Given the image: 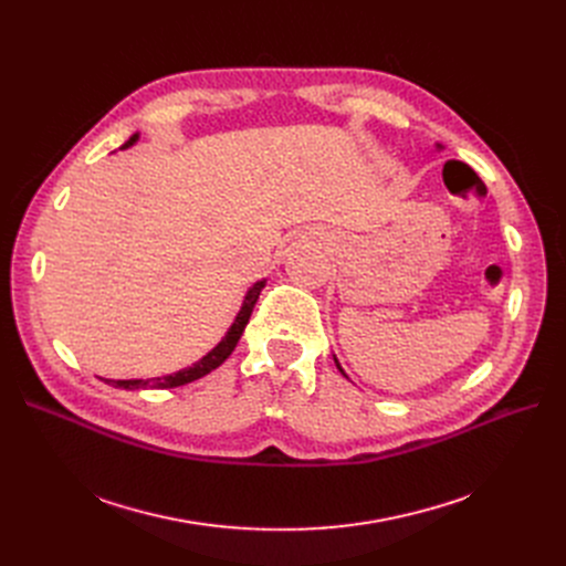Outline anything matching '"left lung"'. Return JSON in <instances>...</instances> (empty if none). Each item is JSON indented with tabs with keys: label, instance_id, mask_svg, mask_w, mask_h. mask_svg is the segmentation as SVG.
I'll return each mask as SVG.
<instances>
[{
	"label": "left lung",
	"instance_id": "8db88e82",
	"mask_svg": "<svg viewBox=\"0 0 566 566\" xmlns=\"http://www.w3.org/2000/svg\"><path fill=\"white\" fill-rule=\"evenodd\" d=\"M436 148H438V151H442V144H436ZM333 358H335V355H333ZM335 365H337V369H339V371L346 376V371L342 369V365H339V360H337V358H335ZM346 378H348V376H346Z\"/></svg>",
	"mask_w": 566,
	"mask_h": 566
}]
</instances>
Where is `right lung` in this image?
<instances>
[{
  "label": "right lung",
  "instance_id": "1",
  "mask_svg": "<svg viewBox=\"0 0 566 566\" xmlns=\"http://www.w3.org/2000/svg\"><path fill=\"white\" fill-rule=\"evenodd\" d=\"M137 142H139V133H135L122 148H130ZM263 286H265V277L254 282L248 289L245 298H243V305H241V310H238V314H235L233 323L229 325V331L224 333V337L211 350H208L203 358H199L195 365H190V367H186L181 371H176V374L163 376V378H146V380L144 378H130V380H105L103 378V380L114 385V388H124V390H142V388H148V385H154V388H158V390H169V388H178V385H186V382H192V380H197V378H201L206 374H211L213 369H218L229 358L231 350L238 344V339H241V335H243L245 325H248V321L252 316V310H254V305L259 301V293H261Z\"/></svg>",
  "mask_w": 566,
  "mask_h": 566
}]
</instances>
